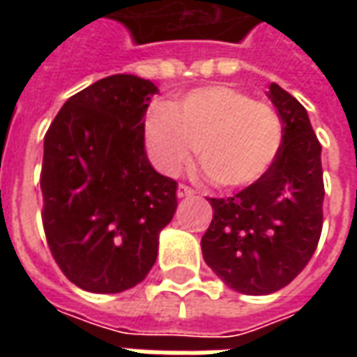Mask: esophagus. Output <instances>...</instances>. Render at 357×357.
Listing matches in <instances>:
<instances>
[{
    "label": "esophagus",
    "instance_id": "obj_1",
    "mask_svg": "<svg viewBox=\"0 0 357 357\" xmlns=\"http://www.w3.org/2000/svg\"><path fill=\"white\" fill-rule=\"evenodd\" d=\"M193 195V189L187 185H179L178 187V197L179 199H185V197H191Z\"/></svg>",
    "mask_w": 357,
    "mask_h": 357
}]
</instances>
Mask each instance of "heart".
<instances>
[{"mask_svg":"<svg viewBox=\"0 0 357 357\" xmlns=\"http://www.w3.org/2000/svg\"><path fill=\"white\" fill-rule=\"evenodd\" d=\"M283 145V124L268 102L231 86H206L170 105H155L143 122V147L164 176H178L199 149L204 172L222 187L264 178Z\"/></svg>","mask_w":357,"mask_h":357,"instance_id":"b5f03b06","label":"heart"}]
</instances>
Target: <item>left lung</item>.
I'll return each mask as SVG.
<instances>
[{
  "label": "left lung",
  "instance_id": "obj_1",
  "mask_svg": "<svg viewBox=\"0 0 357 357\" xmlns=\"http://www.w3.org/2000/svg\"><path fill=\"white\" fill-rule=\"evenodd\" d=\"M268 97L283 122V145L264 178L227 199H210L214 216L201 247L227 287L243 294L283 289L306 268L323 227L321 145L306 109L277 84Z\"/></svg>",
  "mask_w": 357,
  "mask_h": 357
}]
</instances>
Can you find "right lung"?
Masks as SVG:
<instances>
[{"label": "right lung", "instance_id": "1", "mask_svg": "<svg viewBox=\"0 0 357 357\" xmlns=\"http://www.w3.org/2000/svg\"><path fill=\"white\" fill-rule=\"evenodd\" d=\"M158 91L114 74L73 95L43 139V229L76 287L110 294L141 283L178 206V183L151 166L143 116Z\"/></svg>", "mask_w": 357, "mask_h": 357}]
</instances>
